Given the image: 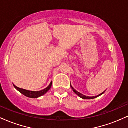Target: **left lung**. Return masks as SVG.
<instances>
[{
    "label": "left lung",
    "instance_id": "8db88e82",
    "mask_svg": "<svg viewBox=\"0 0 128 128\" xmlns=\"http://www.w3.org/2000/svg\"><path fill=\"white\" fill-rule=\"evenodd\" d=\"M71 86L72 89L73 90V92H75V93L76 94L78 95V96H79V97H80V98H82V99H94V98H98V97H99V96H101V95L103 94H104V92H105H105H102V93L99 94V95H98V96H96L90 97V96H85V95H83L82 94H81V93H80V92H77V91H76V90L74 89V88H73L72 86Z\"/></svg>",
    "mask_w": 128,
    "mask_h": 128
}]
</instances>
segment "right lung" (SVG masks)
Listing matches in <instances>:
<instances>
[{
	"mask_svg": "<svg viewBox=\"0 0 128 128\" xmlns=\"http://www.w3.org/2000/svg\"><path fill=\"white\" fill-rule=\"evenodd\" d=\"M52 82H51L50 84H49V86H48V87H46V88L42 90L41 91H38V92H33V91H29L27 90L20 88L17 87V86H16L14 84H13V86H14L16 90H17L20 93H22V94H23L24 96L30 98H38L46 93V92L50 89L51 86H52Z\"/></svg>",
	"mask_w": 128,
	"mask_h": 128,
	"instance_id": "add662e5",
	"label": "right lung"
}]
</instances>
